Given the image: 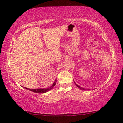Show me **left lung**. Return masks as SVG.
Returning <instances> with one entry per match:
<instances>
[{"instance_id":"8db88e82","label":"left lung","mask_w":123,"mask_h":123,"mask_svg":"<svg viewBox=\"0 0 123 123\" xmlns=\"http://www.w3.org/2000/svg\"><path fill=\"white\" fill-rule=\"evenodd\" d=\"M74 83H75V85H76V86L77 87H79V88H80V89H81V90H83V91H85V90H88V89H86V88H82V87H80V86H79V85H77V84H76V83H75V82H74Z\"/></svg>"}]
</instances>
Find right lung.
I'll return each instance as SVG.
<instances>
[{"label":"right lung","instance_id":"1","mask_svg":"<svg viewBox=\"0 0 123 123\" xmlns=\"http://www.w3.org/2000/svg\"><path fill=\"white\" fill-rule=\"evenodd\" d=\"M57 81V80L56 79L55 80V81L53 83V84L51 85V86H50L49 87L47 88H38V89H30V88H26V87H24L25 89H28V90L30 91H32L33 92H35V93H46L47 92H48L49 91H50L51 89H52L53 88V87L55 86L56 85V82Z\"/></svg>","mask_w":123,"mask_h":123}]
</instances>
